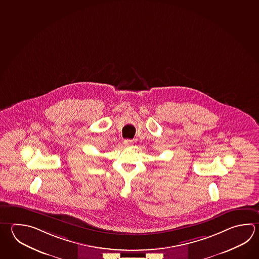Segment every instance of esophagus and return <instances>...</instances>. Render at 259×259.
Returning a JSON list of instances; mask_svg holds the SVG:
<instances>
[{"instance_id": "34e87169", "label": "esophagus", "mask_w": 259, "mask_h": 259, "mask_svg": "<svg viewBox=\"0 0 259 259\" xmlns=\"http://www.w3.org/2000/svg\"><path fill=\"white\" fill-rule=\"evenodd\" d=\"M123 144H124L125 147H132L133 145H134V142H133L132 140H129V139H125V140L123 141Z\"/></svg>"}]
</instances>
